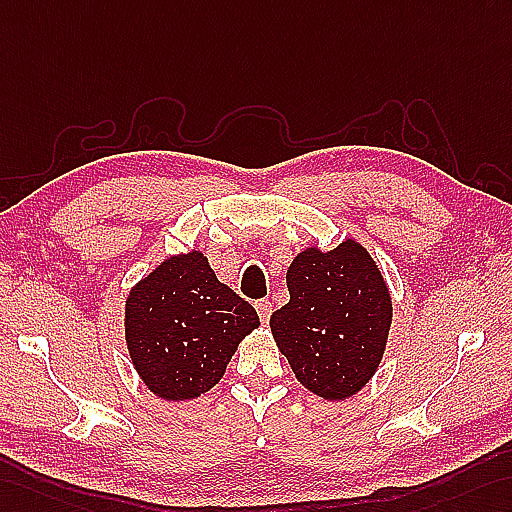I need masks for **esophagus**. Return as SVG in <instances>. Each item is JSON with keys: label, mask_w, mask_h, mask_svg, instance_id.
Instances as JSON below:
<instances>
[{"label": "esophagus", "mask_w": 512, "mask_h": 512, "mask_svg": "<svg viewBox=\"0 0 512 512\" xmlns=\"http://www.w3.org/2000/svg\"><path fill=\"white\" fill-rule=\"evenodd\" d=\"M256 310H258L260 321L269 323V317H271V302H269V299H260V302H256Z\"/></svg>", "instance_id": "1"}]
</instances>
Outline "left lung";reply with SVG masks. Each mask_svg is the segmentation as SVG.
<instances>
[{
    "mask_svg": "<svg viewBox=\"0 0 512 512\" xmlns=\"http://www.w3.org/2000/svg\"><path fill=\"white\" fill-rule=\"evenodd\" d=\"M291 299L269 328L297 382L328 402L356 395L378 371L393 299L367 247L345 239L302 249L286 271Z\"/></svg>",
    "mask_w": 512,
    "mask_h": 512,
    "instance_id": "8db88e82",
    "label": "left lung"
}]
</instances>
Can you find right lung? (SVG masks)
Instances as JSON below:
<instances>
[{
  "mask_svg": "<svg viewBox=\"0 0 512 512\" xmlns=\"http://www.w3.org/2000/svg\"><path fill=\"white\" fill-rule=\"evenodd\" d=\"M256 310L219 282L199 249L173 254L136 282L123 308L132 365L160 400L186 402L223 378Z\"/></svg>",
  "mask_w": 512,
  "mask_h": 512,
  "instance_id": "add662e5",
  "label": "right lung"
}]
</instances>
